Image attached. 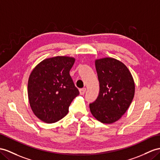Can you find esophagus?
Returning <instances> with one entry per match:
<instances>
[{
    "label": "esophagus",
    "mask_w": 160,
    "mask_h": 160,
    "mask_svg": "<svg viewBox=\"0 0 160 160\" xmlns=\"http://www.w3.org/2000/svg\"><path fill=\"white\" fill-rule=\"evenodd\" d=\"M86 91H87V89H86V88H80V94L81 95H84V93H85Z\"/></svg>",
    "instance_id": "obj_1"
}]
</instances>
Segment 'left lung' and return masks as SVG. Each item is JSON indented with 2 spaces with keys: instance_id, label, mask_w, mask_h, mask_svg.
I'll list each match as a JSON object with an SVG mask.
<instances>
[{
  "instance_id": "8db88e82",
  "label": "left lung",
  "mask_w": 160,
  "mask_h": 160,
  "mask_svg": "<svg viewBox=\"0 0 160 160\" xmlns=\"http://www.w3.org/2000/svg\"><path fill=\"white\" fill-rule=\"evenodd\" d=\"M99 93L90 103L92 116L104 124L118 120L128 109L134 95L133 78L126 65L113 58L95 61Z\"/></svg>"
}]
</instances>
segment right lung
I'll return each mask as SVG.
<instances>
[{
  "mask_svg": "<svg viewBox=\"0 0 160 160\" xmlns=\"http://www.w3.org/2000/svg\"><path fill=\"white\" fill-rule=\"evenodd\" d=\"M73 57L58 56L44 59L32 70L28 84L30 107L40 120L54 123L67 115L72 101L79 95L69 71Z\"/></svg>",
  "mask_w": 160,
  "mask_h": 160,
  "instance_id": "add662e5",
  "label": "right lung"
}]
</instances>
